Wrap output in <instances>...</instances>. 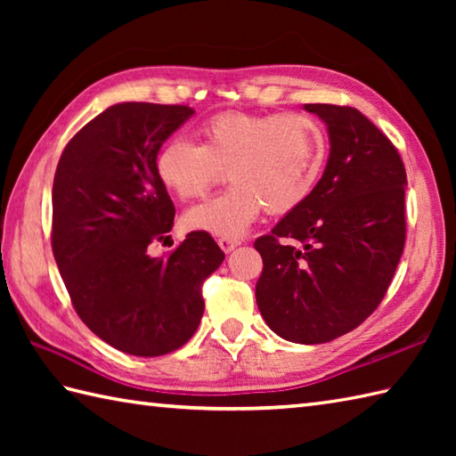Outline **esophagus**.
Wrapping results in <instances>:
<instances>
[{
  "instance_id": "34e87169",
  "label": "esophagus",
  "mask_w": 456,
  "mask_h": 456,
  "mask_svg": "<svg viewBox=\"0 0 456 456\" xmlns=\"http://www.w3.org/2000/svg\"><path fill=\"white\" fill-rule=\"evenodd\" d=\"M217 245L221 247L223 253H231V250H235L240 245V240H237V239H219Z\"/></svg>"
}]
</instances>
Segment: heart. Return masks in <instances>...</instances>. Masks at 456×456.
<instances>
[{"instance_id":"b5f03b06","label":"heart","mask_w":456,"mask_h":456,"mask_svg":"<svg viewBox=\"0 0 456 456\" xmlns=\"http://www.w3.org/2000/svg\"><path fill=\"white\" fill-rule=\"evenodd\" d=\"M201 144L170 139L157 154L160 182L182 201L203 198L227 172L223 196L191 208L183 225L213 237L235 239L260 213L296 211L322 176L327 139L302 113H221L201 125Z\"/></svg>"}]
</instances>
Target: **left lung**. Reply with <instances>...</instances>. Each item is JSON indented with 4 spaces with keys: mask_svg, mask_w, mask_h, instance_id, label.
<instances>
[{
    "mask_svg": "<svg viewBox=\"0 0 456 456\" xmlns=\"http://www.w3.org/2000/svg\"><path fill=\"white\" fill-rule=\"evenodd\" d=\"M304 110L327 125L331 149L309 200L256 239L265 263L256 304L276 335L319 345L353 331L382 302L403 253L408 180L398 151L361 111Z\"/></svg>",
    "mask_w": 456,
    "mask_h": 456,
    "instance_id": "obj_1",
    "label": "left lung"
}]
</instances>
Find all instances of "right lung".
<instances>
[{"label":"right lung","instance_id":"right-lung-1","mask_svg":"<svg viewBox=\"0 0 456 456\" xmlns=\"http://www.w3.org/2000/svg\"><path fill=\"white\" fill-rule=\"evenodd\" d=\"M196 113L186 105L125 102L74 134L53 186V253L76 314L105 343L134 356L176 351L203 315L201 284L223 263L209 233L191 231L168 256L174 203L157 154Z\"/></svg>","mask_w":456,"mask_h":456}]
</instances>
